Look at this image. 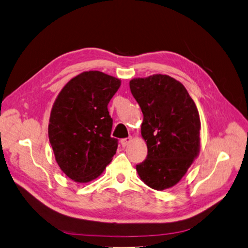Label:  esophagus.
<instances>
[{
    "mask_svg": "<svg viewBox=\"0 0 248 248\" xmlns=\"http://www.w3.org/2000/svg\"><path fill=\"white\" fill-rule=\"evenodd\" d=\"M131 140H132V137L129 136V137H126V138H123L122 140H120V143H122V145L124 148V147H126V145H128L131 142Z\"/></svg>",
    "mask_w": 248,
    "mask_h": 248,
    "instance_id": "esophagus-1",
    "label": "esophagus"
}]
</instances>
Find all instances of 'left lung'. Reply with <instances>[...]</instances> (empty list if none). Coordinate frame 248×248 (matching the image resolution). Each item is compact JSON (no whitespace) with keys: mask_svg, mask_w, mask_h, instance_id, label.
Segmentation results:
<instances>
[{"mask_svg":"<svg viewBox=\"0 0 248 248\" xmlns=\"http://www.w3.org/2000/svg\"><path fill=\"white\" fill-rule=\"evenodd\" d=\"M130 89L143 114L141 135L148 147L137 173L152 188L172 187L199 153L198 109L185 86L169 75L134 78Z\"/></svg>","mask_w":248,"mask_h":248,"instance_id":"8db88e82","label":"left lung"}]
</instances>
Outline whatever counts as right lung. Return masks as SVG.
<instances>
[{"mask_svg":"<svg viewBox=\"0 0 248 248\" xmlns=\"http://www.w3.org/2000/svg\"><path fill=\"white\" fill-rule=\"evenodd\" d=\"M120 80L99 71L82 72L62 88L53 105L48 135L55 160L70 179L89 182L103 173L118 147L111 137L108 104Z\"/></svg>","mask_w":248,"mask_h":248,"instance_id":"add662e5","label":"right lung"}]
</instances>
